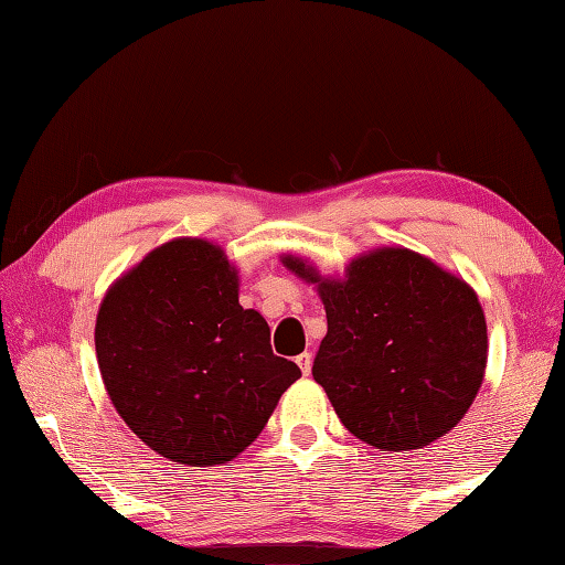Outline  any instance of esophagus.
Returning a JSON list of instances; mask_svg holds the SVG:
<instances>
[{
    "label": "esophagus",
    "instance_id": "obj_1",
    "mask_svg": "<svg viewBox=\"0 0 565 565\" xmlns=\"http://www.w3.org/2000/svg\"><path fill=\"white\" fill-rule=\"evenodd\" d=\"M311 362H315V358H311V353L297 355V365H299V370H302V374H309V372H311Z\"/></svg>",
    "mask_w": 565,
    "mask_h": 565
}]
</instances>
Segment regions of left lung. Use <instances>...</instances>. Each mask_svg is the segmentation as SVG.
Returning a JSON list of instances; mask_svg holds the SVG:
<instances>
[{
	"label": "left lung",
	"instance_id": "1",
	"mask_svg": "<svg viewBox=\"0 0 565 565\" xmlns=\"http://www.w3.org/2000/svg\"><path fill=\"white\" fill-rule=\"evenodd\" d=\"M282 263L319 285L326 331L311 374L338 418L362 443L398 452L449 433L486 372L479 297L452 273L408 248H377L321 280L302 258Z\"/></svg>",
	"mask_w": 565,
	"mask_h": 565
}]
</instances>
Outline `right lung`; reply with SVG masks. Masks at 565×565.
Returning a JSON list of instances; mask_svg holds the SVG:
<instances>
[{
	"label": "right lung",
	"instance_id": "1",
	"mask_svg": "<svg viewBox=\"0 0 565 565\" xmlns=\"http://www.w3.org/2000/svg\"><path fill=\"white\" fill-rule=\"evenodd\" d=\"M222 248L177 239L122 275L96 317V358L120 418L154 452L188 467L232 461L266 428L302 372L239 305Z\"/></svg>",
	"mask_w": 565,
	"mask_h": 565
}]
</instances>
